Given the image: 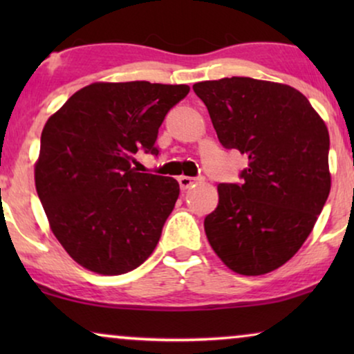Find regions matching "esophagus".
Returning a JSON list of instances; mask_svg holds the SVG:
<instances>
[{
  "label": "esophagus",
  "mask_w": 354,
  "mask_h": 354,
  "mask_svg": "<svg viewBox=\"0 0 354 354\" xmlns=\"http://www.w3.org/2000/svg\"><path fill=\"white\" fill-rule=\"evenodd\" d=\"M178 180V185H180V188L182 190H187V188H190L193 183H196V182H201L203 180V177L200 176V177H188V176H180L177 178Z\"/></svg>",
  "instance_id": "1"
}]
</instances>
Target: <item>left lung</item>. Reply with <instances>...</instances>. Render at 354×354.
<instances>
[{
  "instance_id": "obj_1",
  "label": "left lung",
  "mask_w": 354,
  "mask_h": 354,
  "mask_svg": "<svg viewBox=\"0 0 354 354\" xmlns=\"http://www.w3.org/2000/svg\"><path fill=\"white\" fill-rule=\"evenodd\" d=\"M227 149L248 156L240 183H219L205 219L212 250L236 274L280 268L301 248L330 192L324 120L288 85L250 77L193 85Z\"/></svg>"
}]
</instances>
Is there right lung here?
I'll return each mask as SVG.
<instances>
[{
	"label": "right lung",
	"instance_id": "right-lung-1",
	"mask_svg": "<svg viewBox=\"0 0 354 354\" xmlns=\"http://www.w3.org/2000/svg\"><path fill=\"white\" fill-rule=\"evenodd\" d=\"M188 85L91 84L53 114L40 140L35 187L53 234L93 272L119 275L156 248L178 198L176 178L137 172Z\"/></svg>",
	"mask_w": 354,
	"mask_h": 354
}]
</instances>
